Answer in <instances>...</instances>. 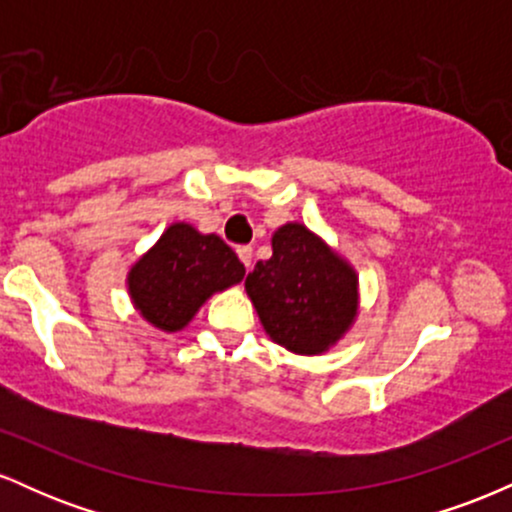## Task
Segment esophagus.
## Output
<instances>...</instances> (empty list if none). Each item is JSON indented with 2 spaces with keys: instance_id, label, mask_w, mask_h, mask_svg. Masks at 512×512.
<instances>
[{
  "instance_id": "obj_1",
  "label": "esophagus",
  "mask_w": 512,
  "mask_h": 512,
  "mask_svg": "<svg viewBox=\"0 0 512 512\" xmlns=\"http://www.w3.org/2000/svg\"><path fill=\"white\" fill-rule=\"evenodd\" d=\"M236 252H238L240 262H243L245 267L250 269V264H252V248H250V245H240V248H238Z\"/></svg>"
}]
</instances>
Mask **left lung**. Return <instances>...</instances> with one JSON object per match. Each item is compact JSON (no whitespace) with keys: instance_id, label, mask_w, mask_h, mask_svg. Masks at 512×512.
Instances as JSON below:
<instances>
[{"instance_id":"1","label":"left lung","mask_w":512,"mask_h":512,"mask_svg":"<svg viewBox=\"0 0 512 512\" xmlns=\"http://www.w3.org/2000/svg\"><path fill=\"white\" fill-rule=\"evenodd\" d=\"M264 332L293 354L327 351L354 325L358 276L303 223H286L272 236V257L245 279Z\"/></svg>"}]
</instances>
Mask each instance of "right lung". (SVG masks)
<instances>
[{"label":"right lung","mask_w":512,"mask_h":512,"mask_svg":"<svg viewBox=\"0 0 512 512\" xmlns=\"http://www.w3.org/2000/svg\"><path fill=\"white\" fill-rule=\"evenodd\" d=\"M243 276V262L219 236H204L190 223H173L129 269L127 289L149 325L178 332L209 296L238 284Z\"/></svg>","instance_id":"1"}]
</instances>
